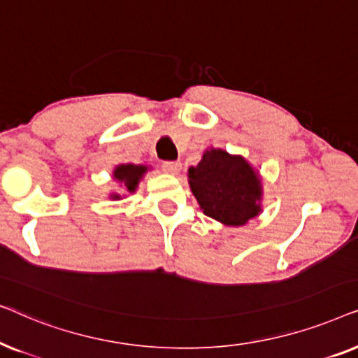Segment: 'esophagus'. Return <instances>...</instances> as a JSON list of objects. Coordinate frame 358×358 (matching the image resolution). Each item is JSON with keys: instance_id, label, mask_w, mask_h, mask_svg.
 I'll list each match as a JSON object with an SVG mask.
<instances>
[{"instance_id": "34e87169", "label": "esophagus", "mask_w": 358, "mask_h": 358, "mask_svg": "<svg viewBox=\"0 0 358 358\" xmlns=\"http://www.w3.org/2000/svg\"><path fill=\"white\" fill-rule=\"evenodd\" d=\"M180 168H182V164H180V161H164L163 163V171L168 174H179Z\"/></svg>"}]
</instances>
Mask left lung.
<instances>
[{
  "label": "left lung",
  "mask_w": 358,
  "mask_h": 358,
  "mask_svg": "<svg viewBox=\"0 0 358 358\" xmlns=\"http://www.w3.org/2000/svg\"><path fill=\"white\" fill-rule=\"evenodd\" d=\"M190 190L207 217L241 227L261 213V178L243 156L210 148L189 168Z\"/></svg>",
  "instance_id": "obj_1"
}]
</instances>
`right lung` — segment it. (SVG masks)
Here are the masks:
<instances>
[{"label": "right lung", "mask_w": 358, "mask_h": 358, "mask_svg": "<svg viewBox=\"0 0 358 358\" xmlns=\"http://www.w3.org/2000/svg\"><path fill=\"white\" fill-rule=\"evenodd\" d=\"M146 171H148V168H146V166H141V164H138V166L136 164H120L114 169V179L119 180L120 184H124L127 192L134 194L136 187H138L140 179L143 178ZM110 197L114 200H119L120 195L112 194Z\"/></svg>", "instance_id": "right-lung-1"}]
</instances>
